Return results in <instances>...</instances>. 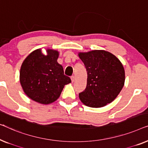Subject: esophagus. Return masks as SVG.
I'll return each instance as SVG.
<instances>
[{
	"label": "esophagus",
	"instance_id": "obj_1",
	"mask_svg": "<svg viewBox=\"0 0 148 148\" xmlns=\"http://www.w3.org/2000/svg\"><path fill=\"white\" fill-rule=\"evenodd\" d=\"M71 80H72V82H74V80H75V77H74V76H71Z\"/></svg>",
	"mask_w": 148,
	"mask_h": 148
}]
</instances>
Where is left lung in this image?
<instances>
[{
	"instance_id": "obj_1",
	"label": "left lung",
	"mask_w": 148,
	"mask_h": 148,
	"mask_svg": "<svg viewBox=\"0 0 148 148\" xmlns=\"http://www.w3.org/2000/svg\"><path fill=\"white\" fill-rule=\"evenodd\" d=\"M87 71V85L79 93L81 102L90 107L99 108L116 99L125 83V70L113 54L105 50L79 53Z\"/></svg>"
}]
</instances>
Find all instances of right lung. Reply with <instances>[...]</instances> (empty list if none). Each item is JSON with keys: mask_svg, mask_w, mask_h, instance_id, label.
Instances as JSON below:
<instances>
[{"mask_svg": "<svg viewBox=\"0 0 148 148\" xmlns=\"http://www.w3.org/2000/svg\"><path fill=\"white\" fill-rule=\"evenodd\" d=\"M46 51L47 55H43L41 49L33 51L25 59L20 70L24 92L33 101L44 105L56 101L64 86L71 82L58 63L59 52L51 49Z\"/></svg>", "mask_w": 148, "mask_h": 148, "instance_id": "right-lung-1", "label": "right lung"}]
</instances>
